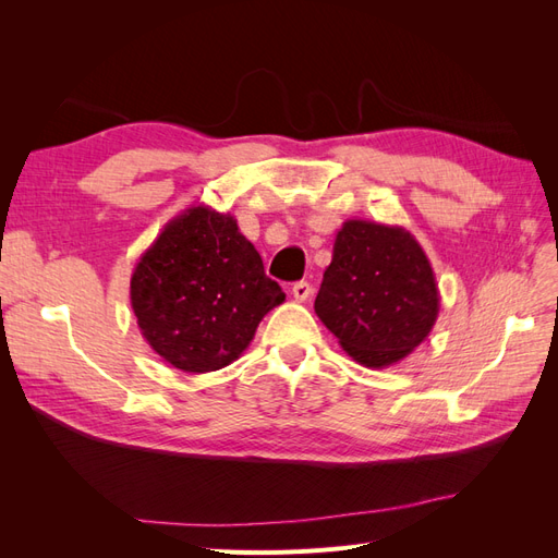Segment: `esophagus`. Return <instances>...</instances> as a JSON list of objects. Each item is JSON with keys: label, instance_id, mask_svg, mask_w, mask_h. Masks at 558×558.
<instances>
[{"label": "esophagus", "instance_id": "34e87169", "mask_svg": "<svg viewBox=\"0 0 558 558\" xmlns=\"http://www.w3.org/2000/svg\"><path fill=\"white\" fill-rule=\"evenodd\" d=\"M291 293H293V298L298 302H305L312 295V286L307 281H298V283H293V291Z\"/></svg>", "mask_w": 558, "mask_h": 558}]
</instances>
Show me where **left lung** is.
I'll list each match as a JSON object with an SVG mask.
<instances>
[{"instance_id": "left-lung-1", "label": "left lung", "mask_w": 558, "mask_h": 558, "mask_svg": "<svg viewBox=\"0 0 558 558\" xmlns=\"http://www.w3.org/2000/svg\"><path fill=\"white\" fill-rule=\"evenodd\" d=\"M314 312L353 361L379 369L430 335L440 291L412 232L351 218L335 234Z\"/></svg>"}]
</instances>
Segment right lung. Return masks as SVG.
I'll return each mask as SVG.
<instances>
[{
    "label": "right lung",
    "mask_w": 558,
    "mask_h": 558,
    "mask_svg": "<svg viewBox=\"0 0 558 558\" xmlns=\"http://www.w3.org/2000/svg\"><path fill=\"white\" fill-rule=\"evenodd\" d=\"M286 300L230 214L174 216L134 267L130 302L148 347L181 373L238 361L263 316Z\"/></svg>",
    "instance_id": "right-lung-1"
}]
</instances>
